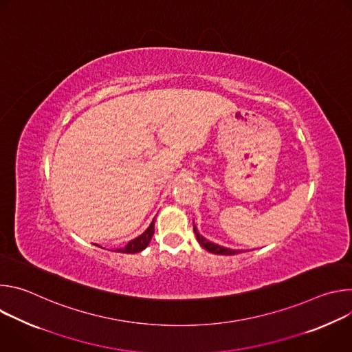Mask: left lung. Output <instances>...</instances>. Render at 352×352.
<instances>
[{
  "instance_id": "left-lung-1",
  "label": "left lung",
  "mask_w": 352,
  "mask_h": 352,
  "mask_svg": "<svg viewBox=\"0 0 352 352\" xmlns=\"http://www.w3.org/2000/svg\"><path fill=\"white\" fill-rule=\"evenodd\" d=\"M193 232H195L196 239H197V242L200 243V246H204L206 250H209L210 254H214V255H236V254H239V250H234V249H230V248H224V246H220V245H217V243H213V242L208 241L204 235H200V234L197 232V228H196L195 223H193Z\"/></svg>"
}]
</instances>
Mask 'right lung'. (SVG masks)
Wrapping results in <instances>:
<instances>
[{
  "mask_svg": "<svg viewBox=\"0 0 352 352\" xmlns=\"http://www.w3.org/2000/svg\"><path fill=\"white\" fill-rule=\"evenodd\" d=\"M153 234H155V220L152 221V224L147 227V230L142 235H139L138 238L129 241L124 248L117 249V250H118V252H122V254H138V252H140V250H143L148 245V242H150V239H152Z\"/></svg>",
  "mask_w": 352,
  "mask_h": 352,
  "instance_id": "right-lung-1",
  "label": "right lung"
}]
</instances>
